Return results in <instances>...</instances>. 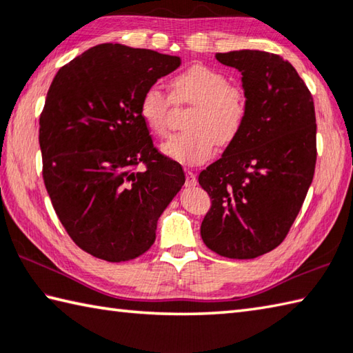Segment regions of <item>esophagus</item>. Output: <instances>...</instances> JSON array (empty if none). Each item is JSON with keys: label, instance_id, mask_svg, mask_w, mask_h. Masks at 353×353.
I'll return each mask as SVG.
<instances>
[{"label": "esophagus", "instance_id": "esophagus-1", "mask_svg": "<svg viewBox=\"0 0 353 353\" xmlns=\"http://www.w3.org/2000/svg\"><path fill=\"white\" fill-rule=\"evenodd\" d=\"M185 185H188V188H194V185H196V176L192 170H185Z\"/></svg>", "mask_w": 353, "mask_h": 353}]
</instances>
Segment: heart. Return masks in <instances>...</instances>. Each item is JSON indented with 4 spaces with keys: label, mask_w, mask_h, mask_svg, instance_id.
I'll return each mask as SVG.
<instances>
[{
    "label": "heart",
    "mask_w": 353,
    "mask_h": 353,
    "mask_svg": "<svg viewBox=\"0 0 353 353\" xmlns=\"http://www.w3.org/2000/svg\"><path fill=\"white\" fill-rule=\"evenodd\" d=\"M170 98L176 105H192L184 119L188 130L163 144V152L181 164H201L214 157L216 144L228 148L243 132L248 98L236 84L208 65H192L170 81ZM139 112L158 137L169 134L170 99L152 85L144 92Z\"/></svg>",
    "instance_id": "obj_1"
}]
</instances>
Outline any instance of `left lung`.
I'll use <instances>...</instances> for the list:
<instances>
[{"label":"left lung","mask_w":353,"mask_h":353,"mask_svg":"<svg viewBox=\"0 0 353 353\" xmlns=\"http://www.w3.org/2000/svg\"><path fill=\"white\" fill-rule=\"evenodd\" d=\"M215 57L241 72L248 118L235 143L198 176L212 199L201 238L218 255L250 259L278 248L301 210L315 174V105L280 55L235 50Z\"/></svg>","instance_id":"obj_1"}]
</instances>
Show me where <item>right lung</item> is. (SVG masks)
<instances>
[{
	"label": "right lung",
	"instance_id": "obj_1",
	"mask_svg": "<svg viewBox=\"0 0 353 353\" xmlns=\"http://www.w3.org/2000/svg\"><path fill=\"white\" fill-rule=\"evenodd\" d=\"M179 64L149 49L99 44L53 78L39 117L43 179L65 232L92 256L121 263L148 252L185 183L139 112L144 92Z\"/></svg>",
	"mask_w": 353,
	"mask_h": 353
}]
</instances>
